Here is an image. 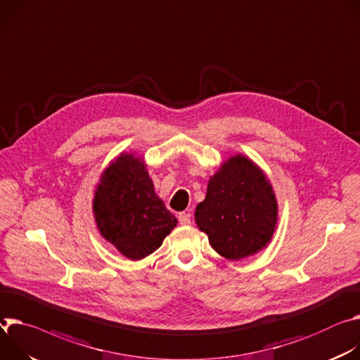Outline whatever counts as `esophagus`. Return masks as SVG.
Masks as SVG:
<instances>
[{"label":"esophagus","mask_w":360,"mask_h":360,"mask_svg":"<svg viewBox=\"0 0 360 360\" xmlns=\"http://www.w3.org/2000/svg\"><path fill=\"white\" fill-rule=\"evenodd\" d=\"M179 221L183 226H188L191 223V214L188 212H181L179 213Z\"/></svg>","instance_id":"esophagus-1"}]
</instances>
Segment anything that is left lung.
<instances>
[{
    "label": "left lung",
    "instance_id": "obj_1",
    "mask_svg": "<svg viewBox=\"0 0 360 360\" xmlns=\"http://www.w3.org/2000/svg\"><path fill=\"white\" fill-rule=\"evenodd\" d=\"M194 216L220 256L240 260L270 242L277 224V202L264 173L237 154L210 177L206 198L197 205Z\"/></svg>",
    "mask_w": 360,
    "mask_h": 360
}]
</instances>
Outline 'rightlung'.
<instances>
[{"instance_id":"obj_1","label":"right lung","mask_w":360,"mask_h":360,"mask_svg":"<svg viewBox=\"0 0 360 360\" xmlns=\"http://www.w3.org/2000/svg\"><path fill=\"white\" fill-rule=\"evenodd\" d=\"M93 210L101 236L131 260L155 252L177 224L155 194L144 162L133 154L118 155L104 170Z\"/></svg>"}]
</instances>
